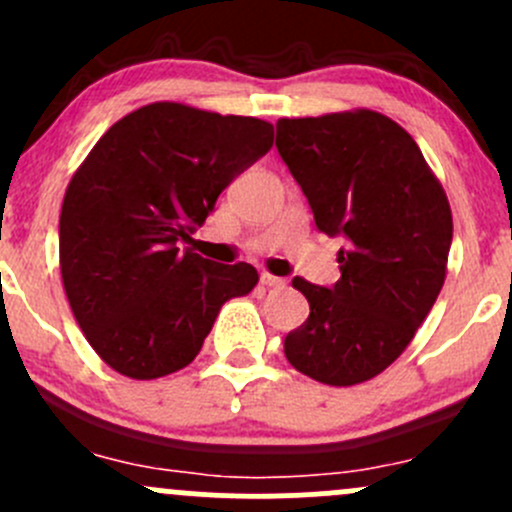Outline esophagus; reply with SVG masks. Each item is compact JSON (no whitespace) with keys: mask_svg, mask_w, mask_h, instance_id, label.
I'll return each mask as SVG.
<instances>
[{"mask_svg":"<svg viewBox=\"0 0 512 512\" xmlns=\"http://www.w3.org/2000/svg\"><path fill=\"white\" fill-rule=\"evenodd\" d=\"M260 284H262V287H267V289H282L284 287V279L282 277H274V274H270V272H262L260 274Z\"/></svg>","mask_w":512,"mask_h":512,"instance_id":"34e87169","label":"esophagus"}]
</instances>
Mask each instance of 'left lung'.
<instances>
[{
    "instance_id": "obj_1",
    "label": "left lung",
    "mask_w": 512,
    "mask_h": 512,
    "mask_svg": "<svg viewBox=\"0 0 512 512\" xmlns=\"http://www.w3.org/2000/svg\"><path fill=\"white\" fill-rule=\"evenodd\" d=\"M277 149L316 228L348 240L331 289L294 277L311 314L284 338V355L324 385L365 383L410 346L444 287L449 198L410 134L365 107L284 117Z\"/></svg>"
}]
</instances>
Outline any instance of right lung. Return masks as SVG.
<instances>
[{"mask_svg": "<svg viewBox=\"0 0 512 512\" xmlns=\"http://www.w3.org/2000/svg\"><path fill=\"white\" fill-rule=\"evenodd\" d=\"M274 127L184 102H152L98 139L66 188L61 277L93 351L132 380L186 368L220 306L255 289L247 262L218 265L179 240L262 154Z\"/></svg>", "mask_w": 512, "mask_h": 512, "instance_id": "add662e5", "label": "right lung"}]
</instances>
